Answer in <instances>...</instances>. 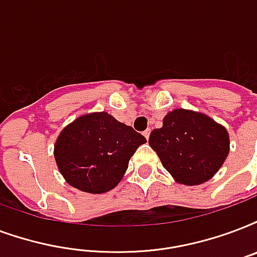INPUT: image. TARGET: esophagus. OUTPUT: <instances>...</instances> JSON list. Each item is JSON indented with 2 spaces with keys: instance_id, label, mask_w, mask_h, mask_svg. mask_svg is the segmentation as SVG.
<instances>
[{
  "instance_id": "1",
  "label": "esophagus",
  "mask_w": 257,
  "mask_h": 257,
  "mask_svg": "<svg viewBox=\"0 0 257 257\" xmlns=\"http://www.w3.org/2000/svg\"><path fill=\"white\" fill-rule=\"evenodd\" d=\"M150 133H151V129H146V131L143 132V135H144V137H146L147 140L150 139Z\"/></svg>"
}]
</instances>
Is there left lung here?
Masks as SVG:
<instances>
[{"label":"left lung","mask_w":257,"mask_h":257,"mask_svg":"<svg viewBox=\"0 0 257 257\" xmlns=\"http://www.w3.org/2000/svg\"><path fill=\"white\" fill-rule=\"evenodd\" d=\"M150 146L176 182L194 186L209 181L224 164L229 135L207 115L176 109L151 132Z\"/></svg>","instance_id":"obj_1"}]
</instances>
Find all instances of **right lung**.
<instances>
[{
  "label": "right lung",
  "mask_w": 257,
  "mask_h": 257,
  "mask_svg": "<svg viewBox=\"0 0 257 257\" xmlns=\"http://www.w3.org/2000/svg\"><path fill=\"white\" fill-rule=\"evenodd\" d=\"M146 137L105 111L76 118L59 135L55 160L72 187L91 194L114 189Z\"/></svg>",
  "instance_id": "obj_1"
}]
</instances>
